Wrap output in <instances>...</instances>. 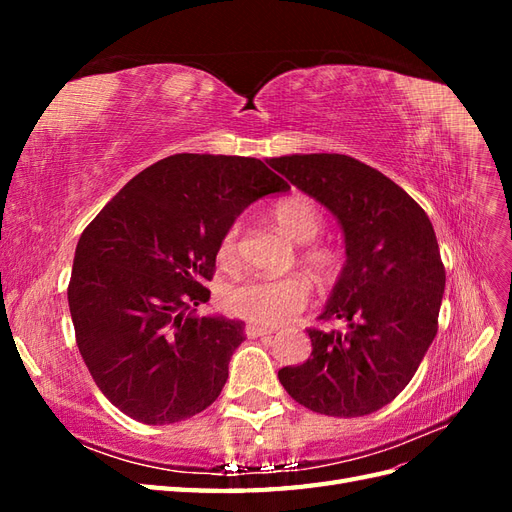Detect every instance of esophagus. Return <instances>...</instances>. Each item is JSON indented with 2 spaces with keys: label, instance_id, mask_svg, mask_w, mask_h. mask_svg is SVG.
Returning <instances> with one entry per match:
<instances>
[{
  "label": "esophagus",
  "instance_id": "esophagus-1",
  "mask_svg": "<svg viewBox=\"0 0 512 512\" xmlns=\"http://www.w3.org/2000/svg\"><path fill=\"white\" fill-rule=\"evenodd\" d=\"M275 333L273 327H262V324H247L245 335L247 337H262V335H271Z\"/></svg>",
  "mask_w": 512,
  "mask_h": 512
}]
</instances>
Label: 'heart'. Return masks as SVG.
<instances>
[{
  "instance_id": "heart-1",
  "label": "heart",
  "mask_w": 512,
  "mask_h": 512,
  "mask_svg": "<svg viewBox=\"0 0 512 512\" xmlns=\"http://www.w3.org/2000/svg\"><path fill=\"white\" fill-rule=\"evenodd\" d=\"M271 218L288 239L305 243L301 258L318 275H333L339 269V254L329 245L309 243L324 228V215L316 203L305 196H290L277 203ZM241 237V222H232L220 241V260L232 265L237 260ZM312 299V284L303 275L286 277H245L226 286L222 292V305L230 314L258 324H282Z\"/></svg>"
}]
</instances>
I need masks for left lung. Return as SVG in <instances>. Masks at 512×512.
<instances>
[{
	"label": "left lung",
	"instance_id": "obj_1",
	"mask_svg": "<svg viewBox=\"0 0 512 512\" xmlns=\"http://www.w3.org/2000/svg\"><path fill=\"white\" fill-rule=\"evenodd\" d=\"M269 164L333 211L348 254L320 316L346 329H307L312 356L277 378L312 412H376L406 389L438 333L446 273L436 232L404 188L350 156L309 153Z\"/></svg>",
	"mask_w": 512,
	"mask_h": 512
}]
</instances>
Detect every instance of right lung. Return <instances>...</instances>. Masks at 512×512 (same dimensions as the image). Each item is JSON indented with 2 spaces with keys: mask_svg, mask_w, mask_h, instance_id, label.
Listing matches in <instances>:
<instances>
[{
  "mask_svg": "<svg viewBox=\"0 0 512 512\" xmlns=\"http://www.w3.org/2000/svg\"><path fill=\"white\" fill-rule=\"evenodd\" d=\"M290 185L256 158L175 153L130 179L76 245L68 303L104 397L145 425L209 408L245 339L241 320L198 318L226 228Z\"/></svg>",
  "mask_w": 512,
  "mask_h": 512,
  "instance_id": "add662e5",
  "label": "right lung"
}]
</instances>
